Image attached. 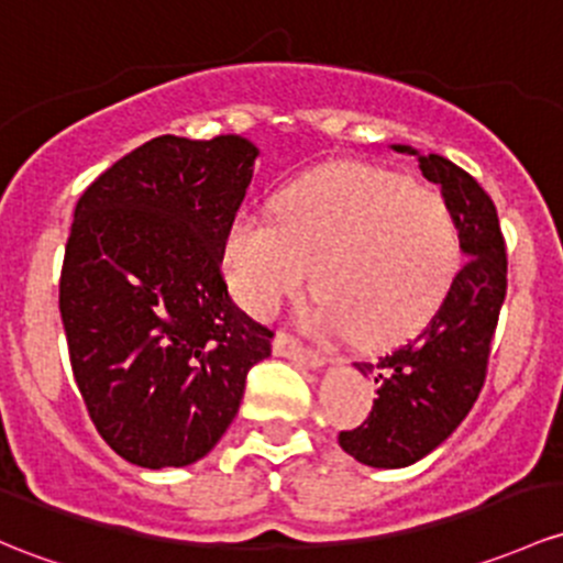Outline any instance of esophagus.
Returning <instances> with one entry per match:
<instances>
[{
	"instance_id": "34e87169",
	"label": "esophagus",
	"mask_w": 563,
	"mask_h": 563,
	"mask_svg": "<svg viewBox=\"0 0 563 563\" xmlns=\"http://www.w3.org/2000/svg\"><path fill=\"white\" fill-rule=\"evenodd\" d=\"M272 351H275V356L299 361V364L310 366V369H321V366L327 364V358H323L321 353L307 351V347L299 345V340H294V336L283 334V331L275 336V342H272Z\"/></svg>"
}]
</instances>
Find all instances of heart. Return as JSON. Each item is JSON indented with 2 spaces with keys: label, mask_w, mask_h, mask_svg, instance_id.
<instances>
[{
  "label": "heart",
  "mask_w": 563,
  "mask_h": 563,
  "mask_svg": "<svg viewBox=\"0 0 563 563\" xmlns=\"http://www.w3.org/2000/svg\"><path fill=\"white\" fill-rule=\"evenodd\" d=\"M461 234L451 207L410 177L364 164H329L283 188L269 212L234 218L223 266L234 299L266 318L305 288L312 321L347 329L361 345L401 340L451 291Z\"/></svg>",
  "instance_id": "b5f03b06"
}]
</instances>
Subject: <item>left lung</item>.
<instances>
[{
	"label": "left lung",
	"mask_w": 563,
	"mask_h": 563,
	"mask_svg": "<svg viewBox=\"0 0 563 563\" xmlns=\"http://www.w3.org/2000/svg\"><path fill=\"white\" fill-rule=\"evenodd\" d=\"M418 162L426 180L440 186L451 207L466 264L416 340L377 361L353 364L377 383V399L358 429L342 431L340 448L375 470L416 464L470 416L507 294L505 240L488 194L437 153L418 156Z\"/></svg>",
	"instance_id": "1"
}]
</instances>
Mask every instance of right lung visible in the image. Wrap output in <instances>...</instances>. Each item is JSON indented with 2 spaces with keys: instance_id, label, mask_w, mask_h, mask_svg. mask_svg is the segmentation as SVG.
Listing matches in <instances>:
<instances>
[{
  "instance_id": "1",
  "label": "right lung",
  "mask_w": 563,
  "mask_h": 563,
  "mask_svg": "<svg viewBox=\"0 0 563 563\" xmlns=\"http://www.w3.org/2000/svg\"><path fill=\"white\" fill-rule=\"evenodd\" d=\"M258 151L164 134L82 191L58 310L102 440L145 470L205 459L240 410L272 331L234 305L223 245Z\"/></svg>"
}]
</instances>
